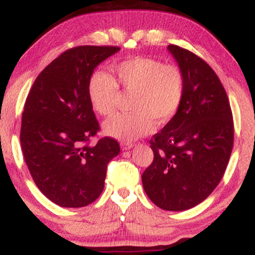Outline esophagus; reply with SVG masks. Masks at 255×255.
Listing matches in <instances>:
<instances>
[{
	"mask_svg": "<svg viewBox=\"0 0 255 255\" xmlns=\"http://www.w3.org/2000/svg\"><path fill=\"white\" fill-rule=\"evenodd\" d=\"M120 146H122L123 150H127V149L132 148L133 143H132V142H122V143H120Z\"/></svg>",
	"mask_w": 255,
	"mask_h": 255,
	"instance_id": "obj_1",
	"label": "esophagus"
}]
</instances>
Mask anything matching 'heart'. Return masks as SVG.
Returning a JSON list of instances; mask_svg holds the SVG:
<instances>
[{
    "mask_svg": "<svg viewBox=\"0 0 255 255\" xmlns=\"http://www.w3.org/2000/svg\"><path fill=\"white\" fill-rule=\"evenodd\" d=\"M111 74L96 70L87 83V95L96 113L112 117L120 91L133 94L131 114L116 116L105 124L107 135L130 142L147 135L158 124L177 114L186 94V76L177 64L150 57L125 59L111 67Z\"/></svg>",
    "mask_w": 255,
    "mask_h": 255,
    "instance_id": "b5f03b06",
    "label": "heart"
}]
</instances>
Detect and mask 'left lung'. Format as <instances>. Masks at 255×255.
<instances>
[{
  "instance_id": "obj_1",
  "label": "left lung",
  "mask_w": 255,
  "mask_h": 255,
  "mask_svg": "<svg viewBox=\"0 0 255 255\" xmlns=\"http://www.w3.org/2000/svg\"><path fill=\"white\" fill-rule=\"evenodd\" d=\"M186 76L179 112L149 139L153 161L142 174L147 196L170 212L203 202L223 179L234 147L229 97L214 70L193 52L169 45Z\"/></svg>"
}]
</instances>
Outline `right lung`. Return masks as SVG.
I'll use <instances>...</instances> for the list:
<instances>
[{"mask_svg":"<svg viewBox=\"0 0 255 255\" xmlns=\"http://www.w3.org/2000/svg\"><path fill=\"white\" fill-rule=\"evenodd\" d=\"M119 50L69 48L39 74L26 97L20 128L24 159L39 190L61 207L94 203L105 187L109 160L120 152L108 136L90 144L101 127L87 95L95 68Z\"/></svg>","mask_w":255,"mask_h":255,"instance_id":"obj_1","label":"right lung"}]
</instances>
